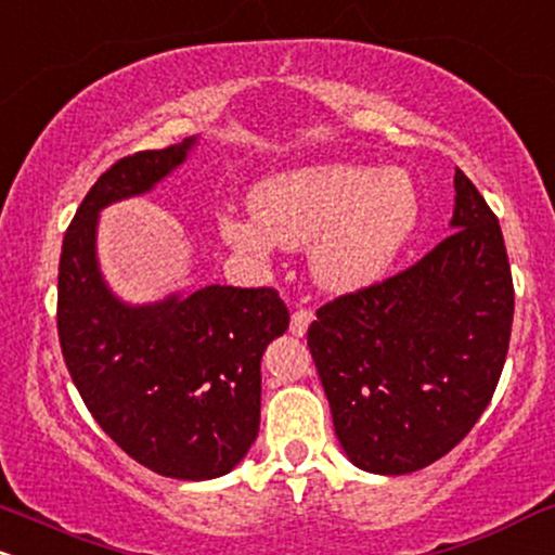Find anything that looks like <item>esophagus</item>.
<instances>
[{"label": "esophagus", "mask_w": 555, "mask_h": 555, "mask_svg": "<svg viewBox=\"0 0 555 555\" xmlns=\"http://www.w3.org/2000/svg\"><path fill=\"white\" fill-rule=\"evenodd\" d=\"M312 323V312L305 310V307H299V310L292 312V323H289V331L295 333V336H305L307 333V325Z\"/></svg>", "instance_id": "1"}]
</instances>
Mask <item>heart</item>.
Returning <instances> with one entry per match:
<instances>
[{
	"mask_svg": "<svg viewBox=\"0 0 555 555\" xmlns=\"http://www.w3.org/2000/svg\"><path fill=\"white\" fill-rule=\"evenodd\" d=\"M253 217L222 222L243 250L310 248L320 286L336 292L377 282L418 227L422 202L413 178L398 168L325 163L286 170L253 189Z\"/></svg>",
	"mask_w": 555,
	"mask_h": 555,
	"instance_id": "obj_1",
	"label": "heart"
}]
</instances>
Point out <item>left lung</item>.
<instances>
[{
  "instance_id": "obj_1",
  "label": "left lung",
  "mask_w": 555,
  "mask_h": 555,
  "mask_svg": "<svg viewBox=\"0 0 555 555\" xmlns=\"http://www.w3.org/2000/svg\"><path fill=\"white\" fill-rule=\"evenodd\" d=\"M450 224L422 260L318 307L307 328L338 442L362 470L405 476L444 457L502 377L512 269L496 214L463 170Z\"/></svg>"
}]
</instances>
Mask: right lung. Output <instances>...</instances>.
I'll list each match as a JSON object with an SVG mask.
<instances>
[{
    "label": "right lung",
    "mask_w": 555,
    "mask_h": 555,
    "mask_svg": "<svg viewBox=\"0 0 555 555\" xmlns=\"http://www.w3.org/2000/svg\"><path fill=\"white\" fill-rule=\"evenodd\" d=\"M196 139L121 157L87 191L59 258V344L87 411L165 478L230 473L258 437L260 357L289 328L271 286H204L155 305L113 297L95 258L103 206L155 189Z\"/></svg>",
    "instance_id": "obj_1"
}]
</instances>
